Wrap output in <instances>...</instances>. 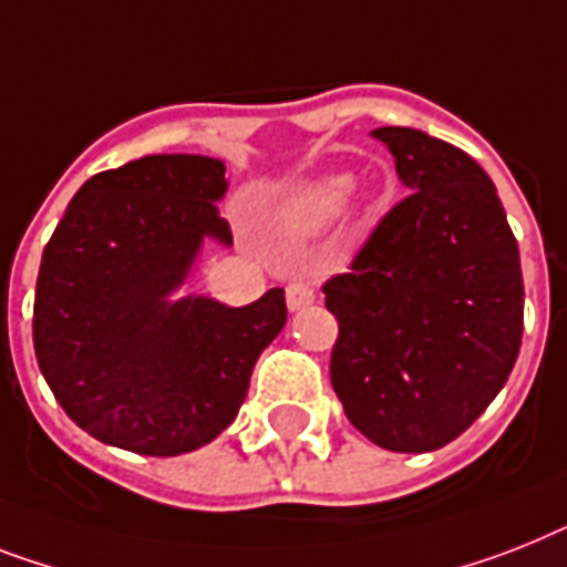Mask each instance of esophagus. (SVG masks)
Instances as JSON below:
<instances>
[{
    "instance_id": "obj_1",
    "label": "esophagus",
    "mask_w": 567,
    "mask_h": 567,
    "mask_svg": "<svg viewBox=\"0 0 567 567\" xmlns=\"http://www.w3.org/2000/svg\"><path fill=\"white\" fill-rule=\"evenodd\" d=\"M285 299H288V308H291V311H302V308L315 302V288H311V282H306V279H293V282L285 288Z\"/></svg>"
}]
</instances>
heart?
<instances>
[{
	"instance_id": "1",
	"label": "heart",
	"mask_w": 567,
	"mask_h": 567,
	"mask_svg": "<svg viewBox=\"0 0 567 567\" xmlns=\"http://www.w3.org/2000/svg\"><path fill=\"white\" fill-rule=\"evenodd\" d=\"M352 188H355L352 174H331L317 183H308L282 206L279 220L291 236H315L343 215Z\"/></svg>"
}]
</instances>
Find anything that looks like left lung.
I'll return each mask as SVG.
<instances>
[{"label":"left lung","instance_id":"8db88e82","mask_svg":"<svg viewBox=\"0 0 567 567\" xmlns=\"http://www.w3.org/2000/svg\"><path fill=\"white\" fill-rule=\"evenodd\" d=\"M372 136L411 195L323 285L338 317L329 375L370 443L422 454L457 440L507 384L524 331L522 259L466 151L413 127Z\"/></svg>","mask_w":567,"mask_h":567}]
</instances>
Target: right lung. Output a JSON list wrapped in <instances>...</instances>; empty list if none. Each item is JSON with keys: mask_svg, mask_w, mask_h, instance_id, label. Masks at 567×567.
<instances>
[{"mask_svg": "<svg viewBox=\"0 0 567 567\" xmlns=\"http://www.w3.org/2000/svg\"><path fill=\"white\" fill-rule=\"evenodd\" d=\"M224 163L151 154L90 177L40 261L34 352L66 416L101 443L177 457L238 416L252 367L288 320L282 288L250 306L168 299L218 215Z\"/></svg>", "mask_w": 567, "mask_h": 567, "instance_id": "right-lung-1", "label": "right lung"}]
</instances>
